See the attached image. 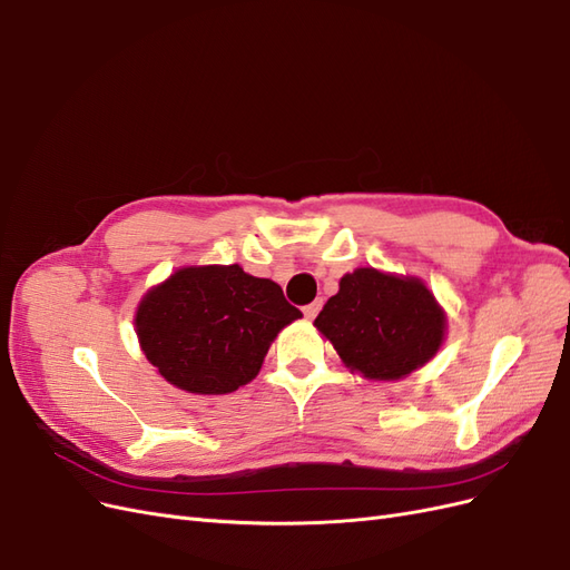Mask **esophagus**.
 I'll return each instance as SVG.
<instances>
[{
  "label": "esophagus",
  "instance_id": "obj_1",
  "mask_svg": "<svg viewBox=\"0 0 570 570\" xmlns=\"http://www.w3.org/2000/svg\"><path fill=\"white\" fill-rule=\"evenodd\" d=\"M321 306H323V299H316V302H312V304H306L302 312H304V316L308 318V321H314L316 316H318V312H321Z\"/></svg>",
  "mask_w": 570,
  "mask_h": 570
}]
</instances>
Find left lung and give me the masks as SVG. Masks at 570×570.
I'll return each instance as SVG.
<instances>
[{
  "mask_svg": "<svg viewBox=\"0 0 570 570\" xmlns=\"http://www.w3.org/2000/svg\"><path fill=\"white\" fill-rule=\"evenodd\" d=\"M314 325L350 371L368 381H400L438 354L446 318L423 281L356 268L340 281Z\"/></svg>",
  "mask_w": 570,
  "mask_h": 570,
  "instance_id": "1",
  "label": "left lung"
}]
</instances>
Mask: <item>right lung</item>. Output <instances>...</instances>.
Segmentation results:
<instances>
[{
	"label": "right lung",
	"instance_id": "right-lung-1",
	"mask_svg": "<svg viewBox=\"0 0 570 570\" xmlns=\"http://www.w3.org/2000/svg\"><path fill=\"white\" fill-rule=\"evenodd\" d=\"M302 318L278 283L233 266H187L151 287L135 314L149 364L170 385L228 394L247 385L285 325Z\"/></svg>",
	"mask_w": 570,
	"mask_h": 570
}]
</instances>
